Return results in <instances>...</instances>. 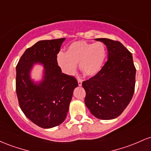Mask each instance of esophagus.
Here are the masks:
<instances>
[{
    "mask_svg": "<svg viewBox=\"0 0 151 151\" xmlns=\"http://www.w3.org/2000/svg\"><path fill=\"white\" fill-rule=\"evenodd\" d=\"M81 84H82V79L80 77H78V84L79 86H81Z\"/></svg>",
    "mask_w": 151,
    "mask_h": 151,
    "instance_id": "1",
    "label": "esophagus"
}]
</instances>
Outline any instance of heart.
I'll return each mask as SVG.
<instances>
[{
  "mask_svg": "<svg viewBox=\"0 0 151 151\" xmlns=\"http://www.w3.org/2000/svg\"><path fill=\"white\" fill-rule=\"evenodd\" d=\"M106 54V48L101 42H75L70 45L67 52L58 53V62L64 72L68 74L75 72L79 62L81 71L86 75L93 76L101 69Z\"/></svg>",
  "mask_w": 151,
  "mask_h": 151,
  "instance_id": "obj_1",
  "label": "heart"
}]
</instances>
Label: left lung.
Segmentation results:
<instances>
[{"mask_svg": "<svg viewBox=\"0 0 151 151\" xmlns=\"http://www.w3.org/2000/svg\"><path fill=\"white\" fill-rule=\"evenodd\" d=\"M107 47L108 60L99 72L82 82L84 102L90 112L102 120L120 116L133 97L136 67L131 53L119 41L97 38Z\"/></svg>", "mask_w": 151, "mask_h": 151, "instance_id": "8db88e82", "label": "left lung"}]
</instances>
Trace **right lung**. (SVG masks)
Listing matches in <instances>:
<instances>
[{
    "label": "right lung",
    "mask_w": 151,
    "mask_h": 151,
    "mask_svg": "<svg viewBox=\"0 0 151 151\" xmlns=\"http://www.w3.org/2000/svg\"><path fill=\"white\" fill-rule=\"evenodd\" d=\"M65 38L41 40L27 48L16 66V93L24 114L35 124L50 129L61 124L67 117L76 78L62 73L58 54ZM35 63L44 66V79L38 85L30 79Z\"/></svg>",
    "instance_id": "1"
}]
</instances>
